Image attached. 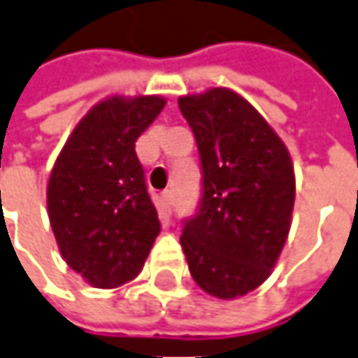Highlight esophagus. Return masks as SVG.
<instances>
[{"instance_id":"obj_1","label":"esophagus","mask_w":358,"mask_h":358,"mask_svg":"<svg viewBox=\"0 0 358 358\" xmlns=\"http://www.w3.org/2000/svg\"><path fill=\"white\" fill-rule=\"evenodd\" d=\"M159 206H162V212H164V214H169V212H171V208H173V193H171V191H167V193L162 194Z\"/></svg>"}]
</instances>
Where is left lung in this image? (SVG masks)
Wrapping results in <instances>:
<instances>
[{"label": "left lung", "mask_w": 358, "mask_h": 358, "mask_svg": "<svg viewBox=\"0 0 358 358\" xmlns=\"http://www.w3.org/2000/svg\"><path fill=\"white\" fill-rule=\"evenodd\" d=\"M193 130L203 196L183 222L181 248L194 282L222 300L263 285L277 263L294 208V167L257 108L226 87L179 97Z\"/></svg>", "instance_id": "obj_1"}]
</instances>
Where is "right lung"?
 <instances>
[{
  "mask_svg": "<svg viewBox=\"0 0 358 358\" xmlns=\"http://www.w3.org/2000/svg\"><path fill=\"white\" fill-rule=\"evenodd\" d=\"M164 97H108L73 128L52 167L46 204L64 261L97 288L138 277L159 218L136 155Z\"/></svg>",
  "mask_w": 358,
  "mask_h": 358,
  "instance_id": "1",
  "label": "right lung"
}]
</instances>
